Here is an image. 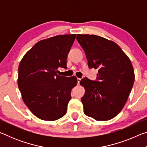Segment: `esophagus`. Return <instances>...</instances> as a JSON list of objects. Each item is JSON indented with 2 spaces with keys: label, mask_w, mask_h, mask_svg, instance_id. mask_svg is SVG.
I'll return each instance as SVG.
<instances>
[{
  "label": "esophagus",
  "mask_w": 147,
  "mask_h": 147,
  "mask_svg": "<svg viewBox=\"0 0 147 147\" xmlns=\"http://www.w3.org/2000/svg\"><path fill=\"white\" fill-rule=\"evenodd\" d=\"M81 80V78H77V82H78V84H80V82Z\"/></svg>",
  "instance_id": "34e87169"
}]
</instances>
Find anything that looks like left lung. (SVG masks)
<instances>
[{
    "label": "left lung",
    "instance_id": "obj_1",
    "mask_svg": "<svg viewBox=\"0 0 147 147\" xmlns=\"http://www.w3.org/2000/svg\"><path fill=\"white\" fill-rule=\"evenodd\" d=\"M76 39L85 52L89 68L98 69L95 80L85 78L80 82L86 90L81 98L84 112L96 121L110 120L123 108L132 89V65L113 41L88 34H78Z\"/></svg>",
    "mask_w": 147,
    "mask_h": 147
}]
</instances>
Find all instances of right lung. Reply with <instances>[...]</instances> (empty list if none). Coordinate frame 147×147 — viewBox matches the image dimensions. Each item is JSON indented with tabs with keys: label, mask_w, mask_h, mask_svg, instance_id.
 Wrapping results in <instances>:
<instances>
[{
	"label": "right lung",
	"mask_w": 147,
	"mask_h": 147,
	"mask_svg": "<svg viewBox=\"0 0 147 147\" xmlns=\"http://www.w3.org/2000/svg\"><path fill=\"white\" fill-rule=\"evenodd\" d=\"M76 34L60 35L37 43L19 65L18 87L24 102L34 115L55 121L66 114L76 77L57 74L67 67V58Z\"/></svg>",
	"instance_id": "obj_1"
}]
</instances>
